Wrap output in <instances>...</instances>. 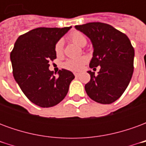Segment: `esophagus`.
<instances>
[{
  "label": "esophagus",
  "instance_id": "obj_1",
  "mask_svg": "<svg viewBox=\"0 0 146 146\" xmlns=\"http://www.w3.org/2000/svg\"><path fill=\"white\" fill-rule=\"evenodd\" d=\"M74 75H75V76H76V77H78V76H80L79 73H74Z\"/></svg>",
  "mask_w": 146,
  "mask_h": 146
}]
</instances>
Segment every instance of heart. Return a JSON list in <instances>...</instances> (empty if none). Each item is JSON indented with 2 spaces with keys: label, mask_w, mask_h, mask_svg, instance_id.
<instances>
[{
  "label": "heart",
  "mask_w": 146,
  "mask_h": 146,
  "mask_svg": "<svg viewBox=\"0 0 146 146\" xmlns=\"http://www.w3.org/2000/svg\"><path fill=\"white\" fill-rule=\"evenodd\" d=\"M70 40L75 43L76 44L79 46H84L87 43V39L85 36L80 31H73L70 33ZM63 48H62V41H58L54 45V52L57 56H59L62 54ZM88 62V58L86 57H80L76 58H71L66 61L63 64V67L66 70L71 71H80L84 66L86 62Z\"/></svg>",
  "instance_id": "1"
}]
</instances>
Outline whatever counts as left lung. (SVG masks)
<instances>
[{
	"label": "left lung",
	"instance_id": "left-lung-1",
	"mask_svg": "<svg viewBox=\"0 0 146 146\" xmlns=\"http://www.w3.org/2000/svg\"><path fill=\"white\" fill-rule=\"evenodd\" d=\"M75 28L92 40L94 52L89 66H100L97 75L88 72L91 80L85 84L86 92L96 102L113 103L127 88L134 72L135 50L131 43L126 34L109 24L96 22Z\"/></svg>",
	"mask_w": 146,
	"mask_h": 146
}]
</instances>
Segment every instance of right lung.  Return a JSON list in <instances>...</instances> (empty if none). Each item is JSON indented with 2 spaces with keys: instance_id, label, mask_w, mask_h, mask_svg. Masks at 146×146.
Instances as JSON below:
<instances>
[{
  "instance_id": "1",
  "label": "right lung",
  "mask_w": 146,
  "mask_h": 146,
  "mask_svg": "<svg viewBox=\"0 0 146 146\" xmlns=\"http://www.w3.org/2000/svg\"><path fill=\"white\" fill-rule=\"evenodd\" d=\"M70 27H39L19 36L11 52L12 73L27 98L38 106L52 107L66 96L74 75L62 69L58 76L50 71L56 58L54 45Z\"/></svg>"
}]
</instances>
